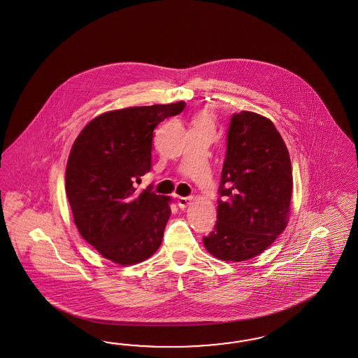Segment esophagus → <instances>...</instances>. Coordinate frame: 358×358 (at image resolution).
<instances>
[{"instance_id":"1","label":"esophagus","mask_w":358,"mask_h":358,"mask_svg":"<svg viewBox=\"0 0 358 358\" xmlns=\"http://www.w3.org/2000/svg\"><path fill=\"white\" fill-rule=\"evenodd\" d=\"M192 202V198L190 196H178L177 198V205L180 208H185L186 206H189Z\"/></svg>"}]
</instances>
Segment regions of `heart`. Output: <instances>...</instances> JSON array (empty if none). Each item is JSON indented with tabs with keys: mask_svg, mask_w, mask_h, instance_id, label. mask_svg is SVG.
Wrapping results in <instances>:
<instances>
[{
	"mask_svg": "<svg viewBox=\"0 0 358 358\" xmlns=\"http://www.w3.org/2000/svg\"><path fill=\"white\" fill-rule=\"evenodd\" d=\"M193 127H210L213 129V117L208 111H199L194 115V118L192 120Z\"/></svg>",
	"mask_w": 358,
	"mask_h": 358,
	"instance_id": "b5f03b06",
	"label": "heart"
}]
</instances>
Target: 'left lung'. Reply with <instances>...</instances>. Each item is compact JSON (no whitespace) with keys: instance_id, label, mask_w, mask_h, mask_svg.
<instances>
[{"instance_id":"8db88e82","label":"left lung","mask_w":358,"mask_h":358,"mask_svg":"<svg viewBox=\"0 0 358 358\" xmlns=\"http://www.w3.org/2000/svg\"><path fill=\"white\" fill-rule=\"evenodd\" d=\"M292 193L290 156L273 122L250 111L234 114L206 250L234 262L260 255L286 228Z\"/></svg>"}]
</instances>
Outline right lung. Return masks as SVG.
<instances>
[{"mask_svg":"<svg viewBox=\"0 0 358 358\" xmlns=\"http://www.w3.org/2000/svg\"><path fill=\"white\" fill-rule=\"evenodd\" d=\"M184 101L108 111L90 120L69 153L65 192L78 232L108 260L134 265L159 250L171 198L135 182L152 166L153 130Z\"/></svg>","mask_w":358,"mask_h":358,"instance_id":"right-lung-1","label":"right lung"}]
</instances>
